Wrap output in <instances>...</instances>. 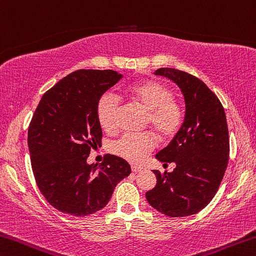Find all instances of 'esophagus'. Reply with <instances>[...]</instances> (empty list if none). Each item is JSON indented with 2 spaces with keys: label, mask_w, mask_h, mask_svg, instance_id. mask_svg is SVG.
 <instances>
[{
  "label": "esophagus",
  "mask_w": 256,
  "mask_h": 256,
  "mask_svg": "<svg viewBox=\"0 0 256 256\" xmlns=\"http://www.w3.org/2000/svg\"><path fill=\"white\" fill-rule=\"evenodd\" d=\"M132 170L134 172H143V169L140 167H136V166H132Z\"/></svg>",
  "instance_id": "34e87169"
}]
</instances>
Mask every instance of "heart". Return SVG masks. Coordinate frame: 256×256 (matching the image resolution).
I'll return each mask as SVG.
<instances>
[{
  "mask_svg": "<svg viewBox=\"0 0 256 256\" xmlns=\"http://www.w3.org/2000/svg\"><path fill=\"white\" fill-rule=\"evenodd\" d=\"M126 96L134 105L146 112L145 127L152 128L160 140H170L178 135L183 124L184 110L167 84L148 78L130 86L126 90ZM120 108V100L112 92H105L98 100L97 120L106 132L116 129ZM156 146V138L150 132L127 134L113 144V152L129 162L142 164Z\"/></svg>",
  "mask_w": 256,
  "mask_h": 256,
  "instance_id": "obj_1",
  "label": "heart"
}]
</instances>
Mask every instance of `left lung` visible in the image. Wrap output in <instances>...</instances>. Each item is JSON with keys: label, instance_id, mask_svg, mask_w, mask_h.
<instances>
[{"label": "left lung", "instance_id": "1", "mask_svg": "<svg viewBox=\"0 0 256 256\" xmlns=\"http://www.w3.org/2000/svg\"><path fill=\"white\" fill-rule=\"evenodd\" d=\"M182 89L186 116L178 135L156 158L176 164L172 172L153 170L156 184L145 194L150 205L170 218H184L204 210L218 192L229 161L230 144L226 112L218 96L192 74L164 68Z\"/></svg>", "mask_w": 256, "mask_h": 256}]
</instances>
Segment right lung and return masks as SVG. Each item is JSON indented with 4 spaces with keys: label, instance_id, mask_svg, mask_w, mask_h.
<instances>
[{
    "label": "right lung",
    "instance_id": "right-lung-1",
    "mask_svg": "<svg viewBox=\"0 0 256 256\" xmlns=\"http://www.w3.org/2000/svg\"><path fill=\"white\" fill-rule=\"evenodd\" d=\"M122 78L112 70H78L44 92L28 126L33 174L41 194L62 213L87 216L108 205L116 184L130 174L119 156L88 164L102 144L97 102Z\"/></svg>",
    "mask_w": 256,
    "mask_h": 256
}]
</instances>
